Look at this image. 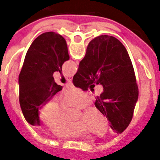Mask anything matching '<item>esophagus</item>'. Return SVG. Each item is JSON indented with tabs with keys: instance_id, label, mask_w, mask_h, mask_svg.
I'll use <instances>...</instances> for the list:
<instances>
[{
	"instance_id": "34e87169",
	"label": "esophagus",
	"mask_w": 160,
	"mask_h": 160,
	"mask_svg": "<svg viewBox=\"0 0 160 160\" xmlns=\"http://www.w3.org/2000/svg\"><path fill=\"white\" fill-rule=\"evenodd\" d=\"M67 80H69V81H70V82H71V81H72V76H68Z\"/></svg>"
}]
</instances>
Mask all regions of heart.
Instances as JSON below:
<instances>
[{"instance_id":"heart-1","label":"heart","mask_w":160,"mask_h":160,"mask_svg":"<svg viewBox=\"0 0 160 160\" xmlns=\"http://www.w3.org/2000/svg\"><path fill=\"white\" fill-rule=\"evenodd\" d=\"M89 102L85 93L77 89L67 90L60 98L59 105L55 100L47 101L40 111V118L54 136L62 139L79 138L87 131L102 134L107 128V120L95 107H89L83 113L80 121H70V107L83 108ZM64 109H63L62 108Z\"/></svg>"}]
</instances>
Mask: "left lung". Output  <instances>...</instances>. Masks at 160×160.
Returning a JSON list of instances; mask_svg holds the SVG:
<instances>
[{
    "label": "left lung",
    "instance_id": "1",
    "mask_svg": "<svg viewBox=\"0 0 160 160\" xmlns=\"http://www.w3.org/2000/svg\"><path fill=\"white\" fill-rule=\"evenodd\" d=\"M69 59L65 40L52 31L39 36L27 51L19 75V100L24 117L31 125H40L39 109L62 90L53 74L61 73L62 65Z\"/></svg>",
    "mask_w": 160,
    "mask_h": 160
}]
</instances>
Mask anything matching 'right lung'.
<instances>
[{"label": "right lung", "instance_id": "obj_1", "mask_svg": "<svg viewBox=\"0 0 160 160\" xmlns=\"http://www.w3.org/2000/svg\"><path fill=\"white\" fill-rule=\"evenodd\" d=\"M93 82L104 88L95 107L106 116L110 128L120 134L131 122L139 89L128 51L114 36L93 39L73 77L74 85L83 90Z\"/></svg>", "mask_w": 160, "mask_h": 160}]
</instances>
